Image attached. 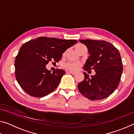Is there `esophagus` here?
<instances>
[{"label":"esophagus","mask_w":134,"mask_h":134,"mask_svg":"<svg viewBox=\"0 0 134 134\" xmlns=\"http://www.w3.org/2000/svg\"><path fill=\"white\" fill-rule=\"evenodd\" d=\"M67 72H68V73H70L71 74H75L76 73V72L75 71H66Z\"/></svg>","instance_id":"obj_1"}]
</instances>
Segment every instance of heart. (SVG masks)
I'll use <instances>...</instances> for the list:
<instances>
[{"mask_svg": "<svg viewBox=\"0 0 134 134\" xmlns=\"http://www.w3.org/2000/svg\"><path fill=\"white\" fill-rule=\"evenodd\" d=\"M85 46V45H84L83 44H77L75 47L76 50L79 53V51L81 49V48ZM65 54V53H63V55H64ZM80 65V63H77V62H67V63H64V64H63V67L69 70H71V71H75V70L78 69V68L79 67Z\"/></svg>", "mask_w": 134, "mask_h": 134, "instance_id": "obj_1", "label": "heart"}]
</instances>
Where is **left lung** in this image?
I'll return each mask as SVG.
<instances>
[{"instance_id":"1","label":"left lung","mask_w":134,"mask_h":134,"mask_svg":"<svg viewBox=\"0 0 134 134\" xmlns=\"http://www.w3.org/2000/svg\"><path fill=\"white\" fill-rule=\"evenodd\" d=\"M88 49L90 56L83 69L94 70L91 76L84 72L85 79L77 85L84 96L92 100L110 96L118 86L123 71L122 59L118 51L111 43L103 40H79Z\"/></svg>"}]
</instances>
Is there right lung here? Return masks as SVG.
Returning <instances> with one entry per match:
<instances>
[{
  "mask_svg": "<svg viewBox=\"0 0 134 134\" xmlns=\"http://www.w3.org/2000/svg\"><path fill=\"white\" fill-rule=\"evenodd\" d=\"M77 42L74 40L41 37L22 45L15 61V77L22 89L35 97L53 92L65 71L57 69L51 72L45 66L52 61L58 63L63 53Z\"/></svg>",
  "mask_w": 134,
  "mask_h": 134,
  "instance_id": "obj_1",
  "label": "right lung"
}]
</instances>
